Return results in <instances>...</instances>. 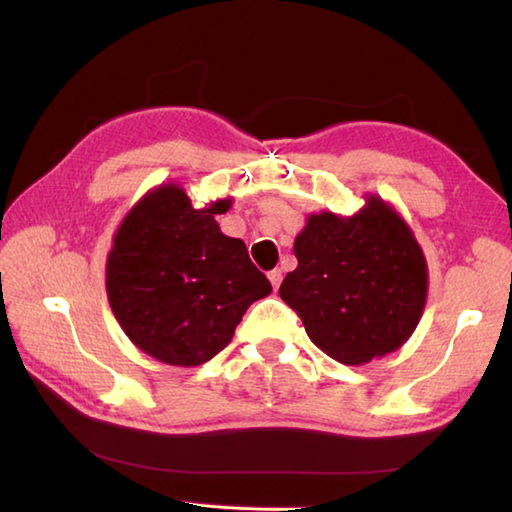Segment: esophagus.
<instances>
[{
	"instance_id": "obj_1",
	"label": "esophagus",
	"mask_w": 512,
	"mask_h": 512,
	"mask_svg": "<svg viewBox=\"0 0 512 512\" xmlns=\"http://www.w3.org/2000/svg\"><path fill=\"white\" fill-rule=\"evenodd\" d=\"M268 279H270V284H273V288L277 290V288H279V284H282V270H279V268L270 270V273H268Z\"/></svg>"
}]
</instances>
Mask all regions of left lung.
Listing matches in <instances>:
<instances>
[{
    "instance_id": "8db88e82",
    "label": "left lung",
    "mask_w": 512,
    "mask_h": 512,
    "mask_svg": "<svg viewBox=\"0 0 512 512\" xmlns=\"http://www.w3.org/2000/svg\"><path fill=\"white\" fill-rule=\"evenodd\" d=\"M297 268L279 297L297 310L306 333L348 366L395 353L422 319L428 264L413 230L379 195L355 215H308L295 237Z\"/></svg>"
}]
</instances>
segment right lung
<instances>
[{"label": "right lung", "instance_id": "right-lung-1", "mask_svg": "<svg viewBox=\"0 0 512 512\" xmlns=\"http://www.w3.org/2000/svg\"><path fill=\"white\" fill-rule=\"evenodd\" d=\"M222 197L195 208L179 184L139 199L115 230L106 295L126 337L168 366H199L224 350L246 308L270 295L242 239L215 222Z\"/></svg>", "mask_w": 512, "mask_h": 512}]
</instances>
